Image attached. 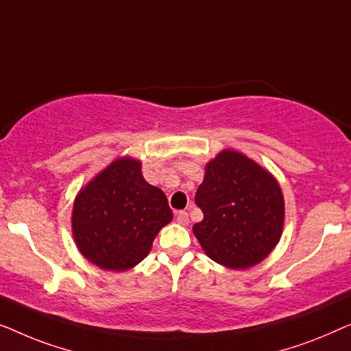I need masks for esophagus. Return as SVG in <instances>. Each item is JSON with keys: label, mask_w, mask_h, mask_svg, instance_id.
<instances>
[{"label": "esophagus", "mask_w": 351, "mask_h": 351, "mask_svg": "<svg viewBox=\"0 0 351 351\" xmlns=\"http://www.w3.org/2000/svg\"><path fill=\"white\" fill-rule=\"evenodd\" d=\"M176 221H178V224L187 226V224H189V215H187L186 211H178Z\"/></svg>", "instance_id": "esophagus-1"}]
</instances>
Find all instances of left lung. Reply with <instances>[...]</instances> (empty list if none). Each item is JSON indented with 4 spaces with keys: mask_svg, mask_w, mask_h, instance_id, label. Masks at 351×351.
<instances>
[{
    "mask_svg": "<svg viewBox=\"0 0 351 351\" xmlns=\"http://www.w3.org/2000/svg\"><path fill=\"white\" fill-rule=\"evenodd\" d=\"M195 204L204 219L192 230L215 263L253 267L278 243L285 221L280 184L240 152L224 149L206 164Z\"/></svg>",
    "mask_w": 351,
    "mask_h": 351,
    "instance_id": "8db88e82",
    "label": "left lung"
}]
</instances>
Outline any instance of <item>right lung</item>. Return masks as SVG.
Here are the masks:
<instances>
[{
    "label": "right lung",
    "mask_w": 351,
    "mask_h": 351,
    "mask_svg": "<svg viewBox=\"0 0 351 351\" xmlns=\"http://www.w3.org/2000/svg\"><path fill=\"white\" fill-rule=\"evenodd\" d=\"M171 218L164 192L143 178L141 162L121 157L79 191L73 205V237L92 264L124 272L146 258Z\"/></svg>",
    "instance_id": "obj_1"
}]
</instances>
